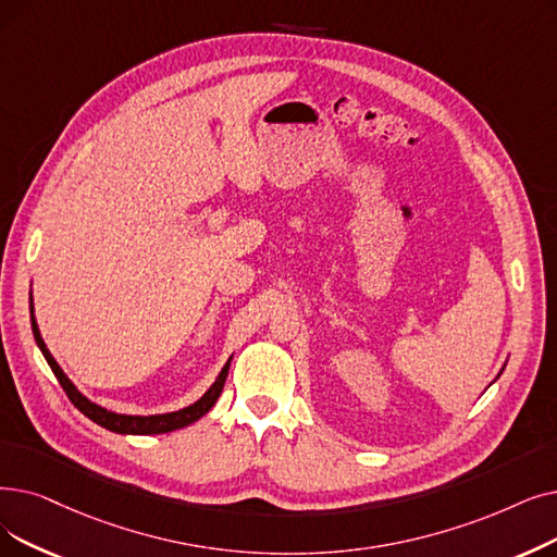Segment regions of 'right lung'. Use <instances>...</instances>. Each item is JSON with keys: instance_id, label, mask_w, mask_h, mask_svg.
Wrapping results in <instances>:
<instances>
[{"instance_id": "obj_1", "label": "right lung", "mask_w": 557, "mask_h": 557, "mask_svg": "<svg viewBox=\"0 0 557 557\" xmlns=\"http://www.w3.org/2000/svg\"><path fill=\"white\" fill-rule=\"evenodd\" d=\"M32 330H34V336H36V344L40 348V352L45 355L47 364H50V369L54 371L57 380L61 382L63 392L67 394L70 403L75 405L79 412L84 417H88L90 421H95L98 425L111 430V432H120V434H161V432H173V430H180L184 425H190L196 423L200 417H205L209 409L215 405V400H219L223 386H225V380H227V371H230V361L223 367L221 375L215 377V382L209 386V392L198 400L193 403L184 409H180V412H171V414H154V417H127V414H115V412H109V409L100 407L90 403L86 396H82L77 392V386L72 384L67 380V375L61 371V367L57 364V359L50 355V350H47L42 336L38 332V325H36V319H34V307H32Z\"/></svg>"}]
</instances>
